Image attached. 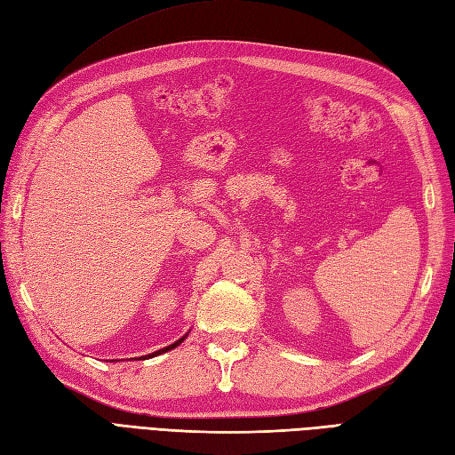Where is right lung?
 <instances>
[{
    "instance_id": "1",
    "label": "right lung",
    "mask_w": 455,
    "mask_h": 455,
    "mask_svg": "<svg viewBox=\"0 0 455 455\" xmlns=\"http://www.w3.org/2000/svg\"><path fill=\"white\" fill-rule=\"evenodd\" d=\"M188 336V334H186ZM186 336L184 338H180V339H176L174 343H171V346H167V347H164V349H159V351H156V353H151V355H146V356H140V359H148V356H149V359H151V356H157V355H161V353H164V351H171V349H174V347H178V346H180V343L186 339Z\"/></svg>"
}]
</instances>
